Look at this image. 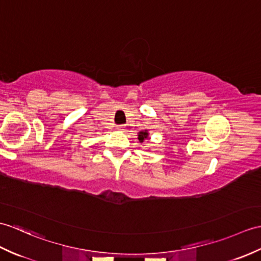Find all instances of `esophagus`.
<instances>
[{"label": "esophagus", "mask_w": 261, "mask_h": 261, "mask_svg": "<svg viewBox=\"0 0 261 261\" xmlns=\"http://www.w3.org/2000/svg\"><path fill=\"white\" fill-rule=\"evenodd\" d=\"M117 129H118L119 131H123V130H124V126H123V125H118Z\"/></svg>", "instance_id": "34e87169"}]
</instances>
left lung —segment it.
Returning a JSON list of instances; mask_svg holds the SVG:
<instances>
[{
	"mask_svg": "<svg viewBox=\"0 0 261 261\" xmlns=\"http://www.w3.org/2000/svg\"><path fill=\"white\" fill-rule=\"evenodd\" d=\"M145 139H147V140H149V139H150L148 130H142V131H140V132L138 133V140H139V142H140V143L144 142Z\"/></svg>",
	"mask_w": 261,
	"mask_h": 261,
	"instance_id": "8db88e82",
	"label": "left lung"
}]
</instances>
